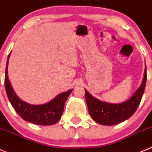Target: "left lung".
Segmentation results:
<instances>
[{"instance_id":"left-lung-1","label":"left lung","mask_w":152,"mask_h":152,"mask_svg":"<svg viewBox=\"0 0 152 152\" xmlns=\"http://www.w3.org/2000/svg\"><path fill=\"white\" fill-rule=\"evenodd\" d=\"M146 66L140 86L126 101L121 103H110L93 96L86 89L85 100L88 111L93 120L103 126H113L128 120L136 111L141 101L146 83Z\"/></svg>"}]
</instances>
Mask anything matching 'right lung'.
<instances>
[{
    "label": "right lung",
    "instance_id": "obj_1",
    "mask_svg": "<svg viewBox=\"0 0 152 152\" xmlns=\"http://www.w3.org/2000/svg\"><path fill=\"white\" fill-rule=\"evenodd\" d=\"M11 53L9 54L5 72V88L7 96L13 108L25 121L39 126L54 125L61 119L67 99L73 89L57 95L48 102L32 104L20 99L13 90L8 76V64Z\"/></svg>",
    "mask_w": 152,
    "mask_h": 152
}]
</instances>
